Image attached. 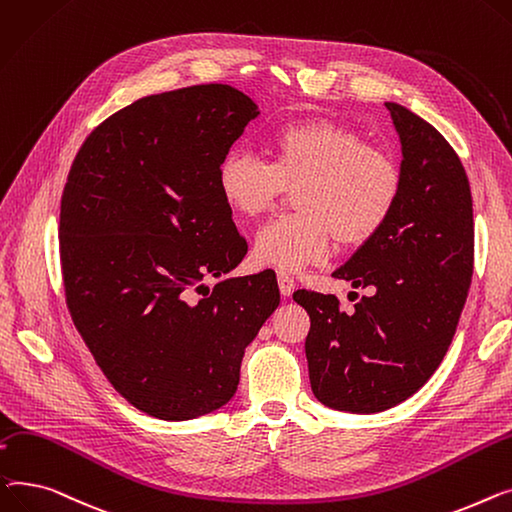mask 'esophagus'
Masks as SVG:
<instances>
[{
	"mask_svg": "<svg viewBox=\"0 0 512 512\" xmlns=\"http://www.w3.org/2000/svg\"><path fill=\"white\" fill-rule=\"evenodd\" d=\"M277 281H279L281 295L289 297V295L293 293V289H295V281H293V277H289V275L285 273V270H277Z\"/></svg>",
	"mask_w": 512,
	"mask_h": 512,
	"instance_id": "34e87169",
	"label": "esophagus"
}]
</instances>
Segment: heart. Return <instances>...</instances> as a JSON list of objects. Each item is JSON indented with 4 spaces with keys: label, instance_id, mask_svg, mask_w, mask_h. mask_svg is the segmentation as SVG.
<instances>
[{
    "label": "heart",
    "instance_id": "heart-1",
    "mask_svg": "<svg viewBox=\"0 0 512 512\" xmlns=\"http://www.w3.org/2000/svg\"><path fill=\"white\" fill-rule=\"evenodd\" d=\"M268 157L231 150L219 165L223 202L242 217H260L289 190L299 213L264 225L254 239L260 264L299 270L322 262L333 239L357 248L386 225L401 198L403 173L386 150L366 144L335 119L289 122L266 138Z\"/></svg>",
    "mask_w": 512,
    "mask_h": 512
}]
</instances>
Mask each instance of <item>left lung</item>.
Masks as SVG:
<instances>
[{
	"label": "left lung",
	"instance_id": "left-lung-1",
	"mask_svg": "<svg viewBox=\"0 0 512 512\" xmlns=\"http://www.w3.org/2000/svg\"><path fill=\"white\" fill-rule=\"evenodd\" d=\"M386 109L401 140V198L386 225L333 273L370 293L351 312L339 310L335 295L293 293L310 314L312 393L349 413L395 407L430 380L473 275V202L459 155L426 119L397 103Z\"/></svg>",
	"mask_w": 512,
	"mask_h": 512
}]
</instances>
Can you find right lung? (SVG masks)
<instances>
[{"label": "right lung", "mask_w": 512, "mask_h": 512, "mask_svg": "<svg viewBox=\"0 0 512 512\" xmlns=\"http://www.w3.org/2000/svg\"><path fill=\"white\" fill-rule=\"evenodd\" d=\"M258 113L227 84L142 97L90 132L64 188L59 256L72 320L117 393L165 422L229 403L246 347L281 302L266 270L213 291L202 283L248 252L217 171Z\"/></svg>", "instance_id": "1"}]
</instances>
